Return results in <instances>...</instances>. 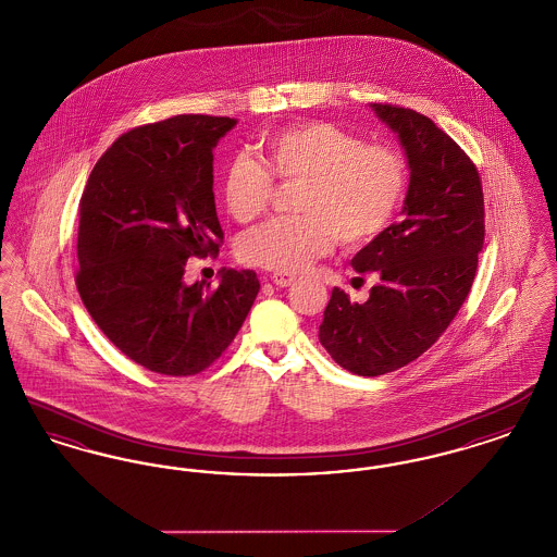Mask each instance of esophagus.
Segmentation results:
<instances>
[{"label": "esophagus", "instance_id": "esophagus-1", "mask_svg": "<svg viewBox=\"0 0 557 557\" xmlns=\"http://www.w3.org/2000/svg\"><path fill=\"white\" fill-rule=\"evenodd\" d=\"M294 280H296V277H294L292 273H273V275H271V282H273L275 286H280V288L290 286Z\"/></svg>", "mask_w": 557, "mask_h": 557}]
</instances>
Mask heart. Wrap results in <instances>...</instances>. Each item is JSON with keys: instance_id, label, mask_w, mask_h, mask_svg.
Wrapping results in <instances>:
<instances>
[{"instance_id": "heart-1", "label": "heart", "mask_w": 557, "mask_h": 557, "mask_svg": "<svg viewBox=\"0 0 557 557\" xmlns=\"http://www.w3.org/2000/svg\"><path fill=\"white\" fill-rule=\"evenodd\" d=\"M265 163L236 154L223 169L221 191L230 214L250 223L269 207L273 177L300 182L296 216H277L244 234V265L298 273L338 239L357 248L382 236L407 189V164L397 150L366 144L359 135L325 121H305L267 135Z\"/></svg>"}]
</instances>
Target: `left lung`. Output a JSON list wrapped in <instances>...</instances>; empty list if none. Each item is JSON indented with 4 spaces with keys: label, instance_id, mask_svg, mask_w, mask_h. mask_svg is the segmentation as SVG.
I'll list each match as a JSON object with an SVG mask.
<instances>
[{
    "label": "left lung",
    "instance_id": "8db88e82",
    "mask_svg": "<svg viewBox=\"0 0 557 557\" xmlns=\"http://www.w3.org/2000/svg\"><path fill=\"white\" fill-rule=\"evenodd\" d=\"M371 108L397 133L409 162L403 219L350 261L359 275L377 277L370 298L350 302L334 288L319 325L332 359L368 377L405 368L443 336L470 294L484 244V196L472 159L424 114Z\"/></svg>",
    "mask_w": 557,
    "mask_h": 557
}]
</instances>
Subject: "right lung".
Listing matches in <instances>:
<instances>
[{
  "label": "right lung",
  "mask_w": 557,
  "mask_h": 557,
  "mask_svg": "<svg viewBox=\"0 0 557 557\" xmlns=\"http://www.w3.org/2000/svg\"><path fill=\"white\" fill-rule=\"evenodd\" d=\"M238 121L177 114L123 133L79 202L77 290L108 341L146 370L194 375L234 343L257 294L255 271L219 286L184 282L189 257L216 255L223 230L212 148Z\"/></svg>",
  "instance_id": "right-lung-1"
}]
</instances>
